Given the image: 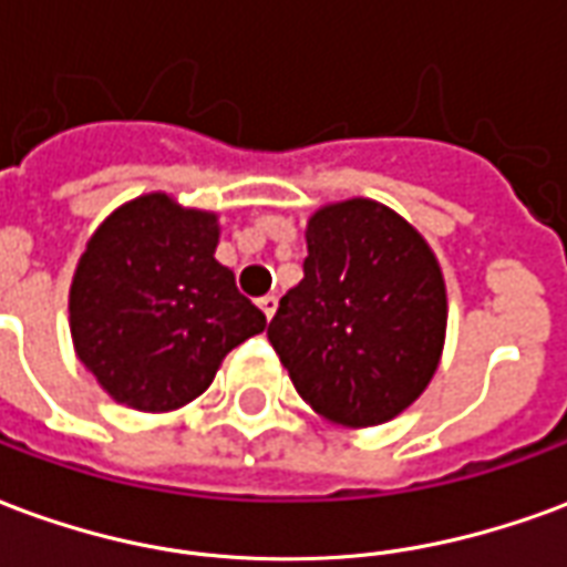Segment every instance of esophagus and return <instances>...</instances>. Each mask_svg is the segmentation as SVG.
<instances>
[{"mask_svg":"<svg viewBox=\"0 0 567 567\" xmlns=\"http://www.w3.org/2000/svg\"><path fill=\"white\" fill-rule=\"evenodd\" d=\"M258 307H260V312L267 316V321H270L272 312H276V307H279V300H276V295H264L258 300Z\"/></svg>","mask_w":567,"mask_h":567,"instance_id":"34e87169","label":"esophagus"}]
</instances>
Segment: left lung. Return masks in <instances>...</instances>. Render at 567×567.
I'll return each mask as SVG.
<instances>
[{
  "mask_svg": "<svg viewBox=\"0 0 567 567\" xmlns=\"http://www.w3.org/2000/svg\"><path fill=\"white\" fill-rule=\"evenodd\" d=\"M303 279L267 337L297 394L337 425H380L425 392L446 333L431 248L373 199L324 206L307 227Z\"/></svg>",
  "mask_w": 567,
  "mask_h": 567,
  "instance_id": "1",
  "label": "left lung"
}]
</instances>
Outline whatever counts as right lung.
I'll return each mask as SVG.
<instances>
[{"instance_id": "obj_1", "label": "right lung", "mask_w": 567, "mask_h": 567, "mask_svg": "<svg viewBox=\"0 0 567 567\" xmlns=\"http://www.w3.org/2000/svg\"><path fill=\"white\" fill-rule=\"evenodd\" d=\"M218 218L148 194L109 215L69 295L84 368L121 404L163 413L209 389L221 358L267 328L215 260Z\"/></svg>"}]
</instances>
